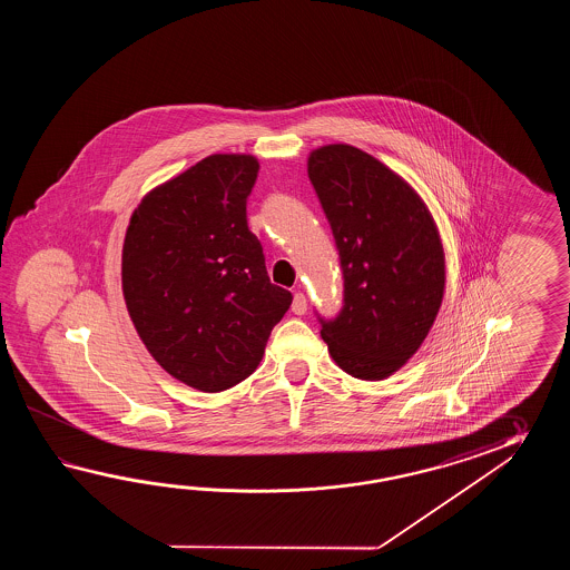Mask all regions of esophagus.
I'll list each match as a JSON object with an SVG mask.
<instances>
[{
  "label": "esophagus",
  "instance_id": "1",
  "mask_svg": "<svg viewBox=\"0 0 570 570\" xmlns=\"http://www.w3.org/2000/svg\"><path fill=\"white\" fill-rule=\"evenodd\" d=\"M291 312L295 315H303L307 312V302L303 293H293V303H291Z\"/></svg>",
  "mask_w": 570,
  "mask_h": 570
}]
</instances>
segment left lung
I'll use <instances>...</instances> for the list:
<instances>
[{"label":"left lung","instance_id":"8db88e82","mask_svg":"<svg viewBox=\"0 0 570 570\" xmlns=\"http://www.w3.org/2000/svg\"><path fill=\"white\" fill-rule=\"evenodd\" d=\"M307 175L326 212L344 305L322 322L334 363L363 381L397 373L436 322L446 258L424 199L395 170L351 145L320 146Z\"/></svg>","mask_w":570,"mask_h":570}]
</instances>
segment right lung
I'll use <instances>...</instances> for the list:
<instances>
[{"instance_id":"right-lung-1","label":"right lung","mask_w":570,"mask_h":570,"mask_svg":"<svg viewBox=\"0 0 570 570\" xmlns=\"http://www.w3.org/2000/svg\"><path fill=\"white\" fill-rule=\"evenodd\" d=\"M253 155H209L132 212L121 248L126 309L170 376L218 393L253 375L291 293L273 285L246 222Z\"/></svg>"}]
</instances>
